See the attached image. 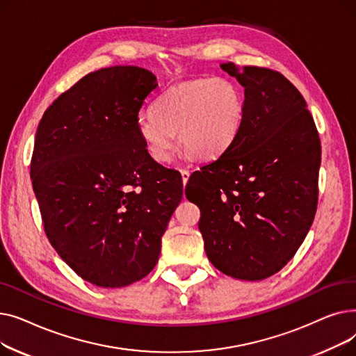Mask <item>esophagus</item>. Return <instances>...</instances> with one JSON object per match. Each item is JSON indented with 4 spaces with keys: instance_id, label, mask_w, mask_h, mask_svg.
<instances>
[{
    "instance_id": "1",
    "label": "esophagus",
    "mask_w": 356,
    "mask_h": 356,
    "mask_svg": "<svg viewBox=\"0 0 356 356\" xmlns=\"http://www.w3.org/2000/svg\"><path fill=\"white\" fill-rule=\"evenodd\" d=\"M180 175H181V180H183V184L188 183L189 180V176H191V172L186 170V168H183V170H180Z\"/></svg>"
}]
</instances>
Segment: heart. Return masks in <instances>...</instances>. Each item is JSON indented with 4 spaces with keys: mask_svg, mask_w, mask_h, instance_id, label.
I'll return each instance as SVG.
<instances>
[{
    "mask_svg": "<svg viewBox=\"0 0 356 356\" xmlns=\"http://www.w3.org/2000/svg\"><path fill=\"white\" fill-rule=\"evenodd\" d=\"M245 97L228 78L193 79L164 90L152 112L137 118V133L159 163L172 159L176 136L202 159H212L231 145L244 120Z\"/></svg>",
    "mask_w": 356,
    "mask_h": 356,
    "instance_id": "b5f03b06",
    "label": "heart"
}]
</instances>
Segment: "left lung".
<instances>
[{
    "label": "left lung",
    "mask_w": 356,
    "mask_h": 356,
    "mask_svg": "<svg viewBox=\"0 0 356 356\" xmlns=\"http://www.w3.org/2000/svg\"><path fill=\"white\" fill-rule=\"evenodd\" d=\"M220 67L245 89L244 120L225 152L189 177L186 197L200 209L211 263L258 282L289 263L312 227L321 140L302 93L282 73Z\"/></svg>",
    "instance_id": "8db88e82"
}]
</instances>
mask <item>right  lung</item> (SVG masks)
<instances>
[{"label": "right lung", "mask_w": 356, "mask_h": 356, "mask_svg": "<svg viewBox=\"0 0 356 356\" xmlns=\"http://www.w3.org/2000/svg\"><path fill=\"white\" fill-rule=\"evenodd\" d=\"M154 74L138 66L92 72L44 112L30 176L44 232L85 282L133 284L152 271L183 196L181 176L152 159L137 133Z\"/></svg>", "instance_id": "right-lung-1"}]
</instances>
